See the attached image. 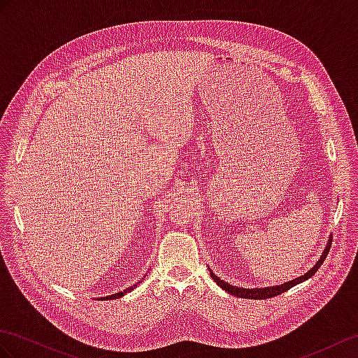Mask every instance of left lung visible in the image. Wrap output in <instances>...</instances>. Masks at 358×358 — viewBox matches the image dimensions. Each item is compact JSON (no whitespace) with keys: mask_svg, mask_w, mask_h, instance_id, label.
Wrapping results in <instances>:
<instances>
[{"mask_svg":"<svg viewBox=\"0 0 358 358\" xmlns=\"http://www.w3.org/2000/svg\"><path fill=\"white\" fill-rule=\"evenodd\" d=\"M329 248H331V239H329V242H328V245L325 246V250H324L322 255H320V259L317 260V263L315 264L313 268H311L307 273L301 275V277H298V278H295V280H292V281H287V282L281 284V286H272V287H264V289H243V287H236V286H231L230 282H225L224 280H221L219 277H216V275H215L212 271H210V275H212V278L215 280V282L217 284L219 287H222L225 292L231 293V295H234V296L246 298V299H268V298H272V296H277V295H280V293L289 290L290 287L296 286V284H299V282H302V281L308 280V278L311 277V275H315V273H316V271H317L320 266H322V263H324L325 257H327L328 252H329Z\"/></svg>","mask_w":358,"mask_h":358,"instance_id":"8db88e82","label":"left lung"}]
</instances>
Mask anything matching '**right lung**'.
Returning <instances> with one entry per match:
<instances>
[{"label":"right lung","mask_w":358,"mask_h":358,"mask_svg":"<svg viewBox=\"0 0 358 358\" xmlns=\"http://www.w3.org/2000/svg\"><path fill=\"white\" fill-rule=\"evenodd\" d=\"M134 287H137V282L136 284H133L131 287H128V289H125V290H122V292H119V293H113V295H108V296H106V298H101V299H117V298H121V296H124L125 293H128V292H131Z\"/></svg>","instance_id":"add662e5"}]
</instances>
